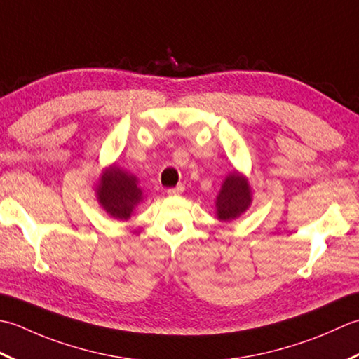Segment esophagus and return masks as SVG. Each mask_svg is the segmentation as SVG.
I'll list each match as a JSON object with an SVG mask.
<instances>
[{"instance_id": "esophagus-1", "label": "esophagus", "mask_w": 359, "mask_h": 359, "mask_svg": "<svg viewBox=\"0 0 359 359\" xmlns=\"http://www.w3.org/2000/svg\"><path fill=\"white\" fill-rule=\"evenodd\" d=\"M184 192V186L182 184H178L177 187H170V189H167V195H180V194H182Z\"/></svg>"}]
</instances>
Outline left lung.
I'll use <instances>...</instances> for the list:
<instances>
[{"instance_id": "1", "label": "left lung", "mask_w": 359, "mask_h": 359, "mask_svg": "<svg viewBox=\"0 0 359 359\" xmlns=\"http://www.w3.org/2000/svg\"><path fill=\"white\" fill-rule=\"evenodd\" d=\"M251 204V190L243 177L232 172L224 180L217 196V215L220 220L231 222L238 218Z\"/></svg>"}]
</instances>
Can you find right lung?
<instances>
[{"instance_id": "right-lung-1", "label": "right lung", "mask_w": 359, "mask_h": 359, "mask_svg": "<svg viewBox=\"0 0 359 359\" xmlns=\"http://www.w3.org/2000/svg\"><path fill=\"white\" fill-rule=\"evenodd\" d=\"M97 196L109 215L116 220H127L137 203L142 200V192L136 186L133 175L121 170L118 165H113L102 175Z\"/></svg>"}]
</instances>
